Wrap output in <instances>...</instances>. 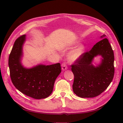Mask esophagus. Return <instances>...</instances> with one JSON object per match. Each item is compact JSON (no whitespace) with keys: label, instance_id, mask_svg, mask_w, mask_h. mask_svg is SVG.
Instances as JSON below:
<instances>
[{"label":"esophagus","instance_id":"1","mask_svg":"<svg viewBox=\"0 0 123 123\" xmlns=\"http://www.w3.org/2000/svg\"><path fill=\"white\" fill-rule=\"evenodd\" d=\"M62 70H66L67 69V65L66 64V62H63L62 64Z\"/></svg>","mask_w":123,"mask_h":123}]
</instances>
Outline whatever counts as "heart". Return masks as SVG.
I'll list each match as a JSON object with an SVG mask.
<instances>
[{
  "label": "heart",
  "instance_id": "heart-1",
  "mask_svg": "<svg viewBox=\"0 0 123 123\" xmlns=\"http://www.w3.org/2000/svg\"><path fill=\"white\" fill-rule=\"evenodd\" d=\"M84 51V47L83 45H80L74 48L70 51L68 55V59L70 62H74L79 59L83 54Z\"/></svg>",
  "mask_w": 123,
  "mask_h": 123
}]
</instances>
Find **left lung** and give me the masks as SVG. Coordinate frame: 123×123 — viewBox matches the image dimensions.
<instances>
[{
    "mask_svg": "<svg viewBox=\"0 0 123 123\" xmlns=\"http://www.w3.org/2000/svg\"><path fill=\"white\" fill-rule=\"evenodd\" d=\"M103 35L101 38H104ZM101 55V63L95 67L92 64L94 57ZM114 53L107 38L99 41L92 49L84 53L71 65L74 79L73 90L81 98L97 96L105 91L112 81L114 74Z\"/></svg>",
    "mask_w": 123,
    "mask_h": 123,
    "instance_id": "8db88e82",
    "label": "left lung"
}]
</instances>
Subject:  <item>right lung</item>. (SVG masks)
<instances>
[{
	"mask_svg": "<svg viewBox=\"0 0 123 123\" xmlns=\"http://www.w3.org/2000/svg\"><path fill=\"white\" fill-rule=\"evenodd\" d=\"M25 40V35L19 37L9 55L11 80L23 94L35 99L46 98L52 92L55 80L61 72V64L39 65L30 69L24 68L21 64V58Z\"/></svg>",
	"mask_w": 123,
	"mask_h": 123,
	"instance_id": "obj_1",
	"label": "right lung"
}]
</instances>
